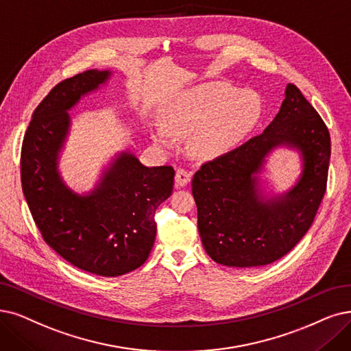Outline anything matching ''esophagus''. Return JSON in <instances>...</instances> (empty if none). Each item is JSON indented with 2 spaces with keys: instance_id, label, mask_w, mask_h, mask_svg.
<instances>
[{
  "instance_id": "1",
  "label": "esophagus",
  "mask_w": 351,
  "mask_h": 351,
  "mask_svg": "<svg viewBox=\"0 0 351 351\" xmlns=\"http://www.w3.org/2000/svg\"><path fill=\"white\" fill-rule=\"evenodd\" d=\"M191 173L184 170V168H177L176 170V186L177 187H184L190 183Z\"/></svg>"
}]
</instances>
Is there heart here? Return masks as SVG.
<instances>
[{
	"instance_id": "obj_1",
	"label": "heart",
	"mask_w": 351,
	"mask_h": 351,
	"mask_svg": "<svg viewBox=\"0 0 351 351\" xmlns=\"http://www.w3.org/2000/svg\"><path fill=\"white\" fill-rule=\"evenodd\" d=\"M261 101L252 90H239L223 82H210L177 95L154 125V139L174 148L176 135H189L190 148L200 158H216L239 144L255 127Z\"/></svg>"
}]
</instances>
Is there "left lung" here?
<instances>
[{
  "label": "left lung",
  "mask_w": 351,
  "mask_h": 351,
  "mask_svg": "<svg viewBox=\"0 0 351 351\" xmlns=\"http://www.w3.org/2000/svg\"><path fill=\"white\" fill-rule=\"evenodd\" d=\"M297 147L303 157L298 186L265 199L256 174L276 146ZM330 132L295 85H288L275 119L261 135L204 162L191 187L197 226L207 255L236 268L281 259L311 228L327 190Z\"/></svg>",
  "instance_id": "left-lung-1"
}]
</instances>
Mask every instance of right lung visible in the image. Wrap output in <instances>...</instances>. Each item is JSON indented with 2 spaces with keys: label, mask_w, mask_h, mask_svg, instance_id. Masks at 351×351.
Segmentation results:
<instances>
[{
  "label": "right lung",
  "mask_w": 351,
  "mask_h": 351,
  "mask_svg": "<svg viewBox=\"0 0 351 351\" xmlns=\"http://www.w3.org/2000/svg\"><path fill=\"white\" fill-rule=\"evenodd\" d=\"M109 76L108 70H86L58 83L40 102L23 139L21 184L54 252L82 271L119 276L148 259L157 234L154 215L171 195L176 173L171 165L145 167L122 152L89 194L64 186L58 158L70 127L67 110Z\"/></svg>",
  "instance_id": "obj_1"
}]
</instances>
